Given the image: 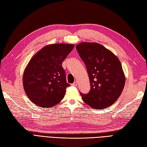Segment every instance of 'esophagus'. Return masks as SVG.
<instances>
[{"label":"esophagus","mask_w":147,"mask_h":147,"mask_svg":"<svg viewBox=\"0 0 147 147\" xmlns=\"http://www.w3.org/2000/svg\"><path fill=\"white\" fill-rule=\"evenodd\" d=\"M77 84H78V82H77V81H74V82H73V83L72 84H71V85H72L73 86H77Z\"/></svg>","instance_id":"esophagus-1"}]
</instances>
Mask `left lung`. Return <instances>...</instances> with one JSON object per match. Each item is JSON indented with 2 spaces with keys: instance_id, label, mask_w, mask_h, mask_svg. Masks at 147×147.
Listing matches in <instances>:
<instances>
[{
  "instance_id": "1",
  "label": "left lung",
  "mask_w": 147,
  "mask_h": 147,
  "mask_svg": "<svg viewBox=\"0 0 147 147\" xmlns=\"http://www.w3.org/2000/svg\"><path fill=\"white\" fill-rule=\"evenodd\" d=\"M89 75L91 89L81 94L84 102L94 109H106L118 99L125 85V78L118 58L97 43L76 45Z\"/></svg>"
}]
</instances>
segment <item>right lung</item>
<instances>
[{
	"label": "right lung",
	"mask_w": 147,
	"mask_h": 147,
	"mask_svg": "<svg viewBox=\"0 0 147 147\" xmlns=\"http://www.w3.org/2000/svg\"><path fill=\"white\" fill-rule=\"evenodd\" d=\"M74 45L53 44L43 47L30 59L23 76L26 94L33 103L51 107L65 94L67 83L62 63Z\"/></svg>",
	"instance_id": "add662e5"
}]
</instances>
